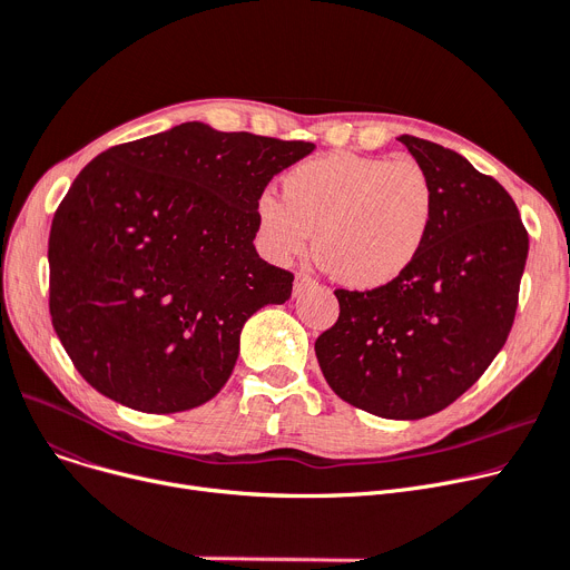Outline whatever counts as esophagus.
<instances>
[{"mask_svg": "<svg viewBox=\"0 0 570 570\" xmlns=\"http://www.w3.org/2000/svg\"><path fill=\"white\" fill-rule=\"evenodd\" d=\"M313 287H315V281L311 276H306V274H298L294 278V296H301V294L313 289Z\"/></svg>", "mask_w": 570, "mask_h": 570, "instance_id": "1", "label": "esophagus"}]
</instances>
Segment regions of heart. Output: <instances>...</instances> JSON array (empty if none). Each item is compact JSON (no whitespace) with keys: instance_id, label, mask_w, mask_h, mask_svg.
Instances as JSON below:
<instances>
[{"instance_id":"obj_1","label":"heart","mask_w":570,"mask_h":570,"mask_svg":"<svg viewBox=\"0 0 570 570\" xmlns=\"http://www.w3.org/2000/svg\"><path fill=\"white\" fill-rule=\"evenodd\" d=\"M434 214V188L416 160L347 151L294 165L281 179V203L255 205L264 250L278 262L304 253L352 289L395 283L421 255Z\"/></svg>"}]
</instances>
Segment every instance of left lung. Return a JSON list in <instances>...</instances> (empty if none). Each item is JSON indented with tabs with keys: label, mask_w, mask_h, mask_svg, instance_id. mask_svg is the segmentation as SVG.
<instances>
[{
	"label": "left lung",
	"mask_w": 570,
	"mask_h": 570,
	"mask_svg": "<svg viewBox=\"0 0 570 570\" xmlns=\"http://www.w3.org/2000/svg\"><path fill=\"white\" fill-rule=\"evenodd\" d=\"M397 140L434 188L425 246L386 287L336 289L341 315L315 354L345 403L416 421L449 407L504 347L529 237L513 197L464 156L414 136Z\"/></svg>",
	"instance_id": "obj_1"
}]
</instances>
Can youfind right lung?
<instances>
[{"mask_svg":"<svg viewBox=\"0 0 570 570\" xmlns=\"http://www.w3.org/2000/svg\"><path fill=\"white\" fill-rule=\"evenodd\" d=\"M313 149L186 121L76 177L50 229V315L98 393L175 414L225 386L244 324L294 281L257 255L255 205Z\"/></svg>","mask_w":570,"mask_h":570,"instance_id":"obj_1","label":"right lung"}]
</instances>
